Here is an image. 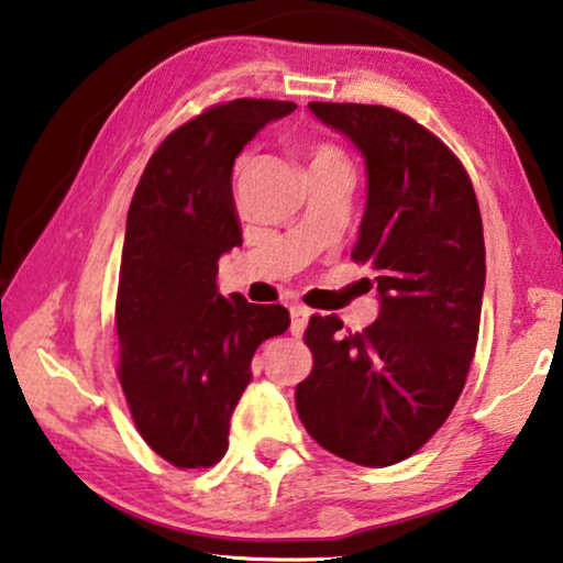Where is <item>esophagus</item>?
<instances>
[{
  "instance_id": "34e87169",
  "label": "esophagus",
  "mask_w": 563,
  "mask_h": 563,
  "mask_svg": "<svg viewBox=\"0 0 563 563\" xmlns=\"http://www.w3.org/2000/svg\"><path fill=\"white\" fill-rule=\"evenodd\" d=\"M289 317H291V334H301L309 322L311 311L301 305H294V307H289Z\"/></svg>"
}]
</instances>
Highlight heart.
<instances>
[{"label": "heart", "mask_w": 563, "mask_h": 563, "mask_svg": "<svg viewBox=\"0 0 563 563\" xmlns=\"http://www.w3.org/2000/svg\"><path fill=\"white\" fill-rule=\"evenodd\" d=\"M307 161H309V170L319 166H344L342 155L334 148H330V145H311L307 151Z\"/></svg>", "instance_id": "1"}]
</instances>
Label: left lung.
I'll use <instances>...</instances> for the list:
<instances>
[{"mask_svg": "<svg viewBox=\"0 0 563 563\" xmlns=\"http://www.w3.org/2000/svg\"><path fill=\"white\" fill-rule=\"evenodd\" d=\"M360 151L367 201L352 258L375 272L367 330L311 317L314 367L297 410L319 445L385 468L420 451L448 420L475 354L486 246L471 178L443 141L385 106L309 102Z\"/></svg>", "mask_w": 563, "mask_h": 563, "instance_id": "8db88e82", "label": "left lung"}]
</instances>
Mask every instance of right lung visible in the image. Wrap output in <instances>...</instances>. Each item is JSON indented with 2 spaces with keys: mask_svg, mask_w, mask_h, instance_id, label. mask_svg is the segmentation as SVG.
<instances>
[{
  "mask_svg": "<svg viewBox=\"0 0 563 563\" xmlns=\"http://www.w3.org/2000/svg\"><path fill=\"white\" fill-rule=\"evenodd\" d=\"M294 110V102L241 98L188 120L151 155L128 211L118 377L137 432L176 468L221 461L254 352L289 327L282 305L221 297L219 258L241 246L233 161Z\"/></svg>",
  "mask_w": 563,
  "mask_h": 563,
  "instance_id": "obj_1",
  "label": "right lung"
}]
</instances>
